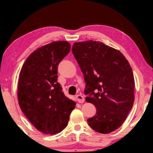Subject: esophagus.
<instances>
[{
	"label": "esophagus",
	"mask_w": 153,
	"mask_h": 153,
	"mask_svg": "<svg viewBox=\"0 0 153 153\" xmlns=\"http://www.w3.org/2000/svg\"><path fill=\"white\" fill-rule=\"evenodd\" d=\"M77 100L79 103H83L84 101H85V99H84V96L81 94H78L76 96Z\"/></svg>",
	"instance_id": "34e87169"
}]
</instances>
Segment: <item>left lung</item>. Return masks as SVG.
<instances>
[{
    "instance_id": "obj_1",
    "label": "left lung",
    "mask_w": 153,
    "mask_h": 153,
    "mask_svg": "<svg viewBox=\"0 0 153 153\" xmlns=\"http://www.w3.org/2000/svg\"><path fill=\"white\" fill-rule=\"evenodd\" d=\"M72 52L85 82L86 101L96 106L88 125L101 134L117 129L124 122L134 101V79L127 59L119 50L101 42L73 44Z\"/></svg>"
}]
</instances>
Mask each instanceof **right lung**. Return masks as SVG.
I'll list each match as a JSON object with an SVG mask.
<instances>
[{
	"instance_id": "obj_1",
	"label": "right lung",
	"mask_w": 153,
	"mask_h": 153,
	"mask_svg": "<svg viewBox=\"0 0 153 153\" xmlns=\"http://www.w3.org/2000/svg\"><path fill=\"white\" fill-rule=\"evenodd\" d=\"M65 41L53 42L33 52L19 74L18 100L20 108L35 128L55 134L68 125L75 103L65 96L57 82L59 62L70 52Z\"/></svg>"
}]
</instances>
